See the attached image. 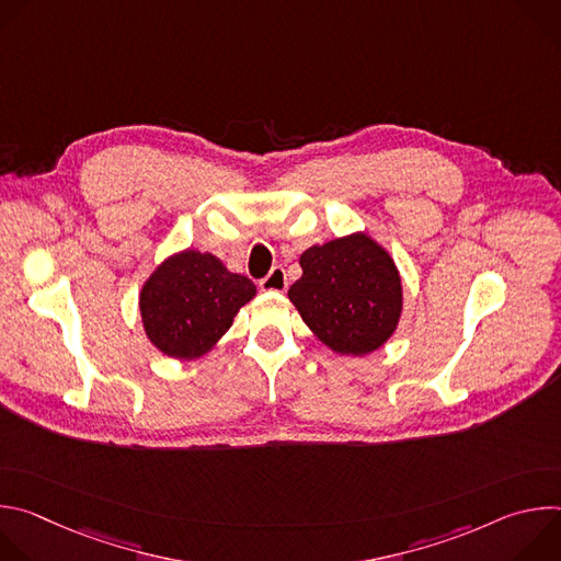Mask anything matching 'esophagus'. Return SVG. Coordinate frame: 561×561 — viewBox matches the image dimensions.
I'll return each instance as SVG.
<instances>
[{"label":"esophagus","instance_id":"1","mask_svg":"<svg viewBox=\"0 0 561 561\" xmlns=\"http://www.w3.org/2000/svg\"><path fill=\"white\" fill-rule=\"evenodd\" d=\"M260 288L264 293H284L288 288V279H286V273L284 268L275 266L262 282H260Z\"/></svg>","mask_w":561,"mask_h":561}]
</instances>
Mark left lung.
I'll use <instances>...</instances> for the list:
<instances>
[{"instance_id":"8db88e82","label":"left lung","mask_w":561,"mask_h":561,"mask_svg":"<svg viewBox=\"0 0 561 561\" xmlns=\"http://www.w3.org/2000/svg\"><path fill=\"white\" fill-rule=\"evenodd\" d=\"M299 266L288 299L327 348L364 357L394 335L404 310L402 275L366 230L310 247Z\"/></svg>"}]
</instances>
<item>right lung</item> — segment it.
I'll use <instances>...</instances> for the list:
<instances>
[{
  "label": "right lung",
  "instance_id": "right-lung-1",
  "mask_svg": "<svg viewBox=\"0 0 561 561\" xmlns=\"http://www.w3.org/2000/svg\"><path fill=\"white\" fill-rule=\"evenodd\" d=\"M257 295L219 257L186 249L169 255L141 286L139 314L148 342L167 357L191 362L213 351L234 314Z\"/></svg>",
  "mask_w": 561,
  "mask_h": 561
}]
</instances>
